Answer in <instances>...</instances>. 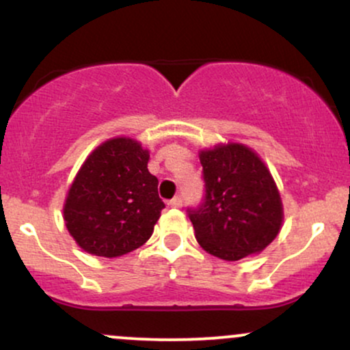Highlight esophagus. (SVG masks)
Segmentation results:
<instances>
[{"label": "esophagus", "instance_id": "1", "mask_svg": "<svg viewBox=\"0 0 350 350\" xmlns=\"http://www.w3.org/2000/svg\"><path fill=\"white\" fill-rule=\"evenodd\" d=\"M167 206H170V207H180V206H183V198H180V196H178V198L171 199L170 202H167Z\"/></svg>", "mask_w": 350, "mask_h": 350}]
</instances>
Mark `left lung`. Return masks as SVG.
Segmentation results:
<instances>
[{
    "mask_svg": "<svg viewBox=\"0 0 350 350\" xmlns=\"http://www.w3.org/2000/svg\"><path fill=\"white\" fill-rule=\"evenodd\" d=\"M206 198L189 211L200 247L237 262L258 255L280 234L283 204L271 172L252 148L217 144L199 152Z\"/></svg>",
    "mask_w": 350,
    "mask_h": 350,
    "instance_id": "obj_1",
    "label": "left lung"
}]
</instances>
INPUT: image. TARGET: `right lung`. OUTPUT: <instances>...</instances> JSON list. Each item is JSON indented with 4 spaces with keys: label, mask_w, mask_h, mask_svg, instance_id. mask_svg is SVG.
Wrapping results in <instances>:
<instances>
[{
    "label": "right lung",
    "mask_w": 350,
    "mask_h": 350,
    "mask_svg": "<svg viewBox=\"0 0 350 350\" xmlns=\"http://www.w3.org/2000/svg\"><path fill=\"white\" fill-rule=\"evenodd\" d=\"M148 161L150 151L126 136L88 154L64 204V222L82 250L115 258L146 243L164 208Z\"/></svg>",
    "instance_id": "obj_1"
}]
</instances>
